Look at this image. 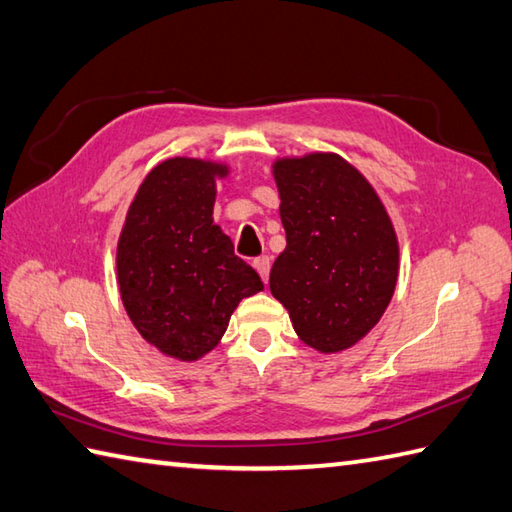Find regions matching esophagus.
<instances>
[{"label":"esophagus","mask_w":512,"mask_h":512,"mask_svg":"<svg viewBox=\"0 0 512 512\" xmlns=\"http://www.w3.org/2000/svg\"><path fill=\"white\" fill-rule=\"evenodd\" d=\"M254 267H256V271L260 274V278H263V283H267V278H269V269H271L269 256H260V258H256V260H254Z\"/></svg>","instance_id":"1"}]
</instances>
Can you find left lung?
<instances>
[{"label": "left lung", "mask_w": 512, "mask_h": 512, "mask_svg": "<svg viewBox=\"0 0 512 512\" xmlns=\"http://www.w3.org/2000/svg\"><path fill=\"white\" fill-rule=\"evenodd\" d=\"M274 179L287 247L271 267V294L311 349H349L378 325L398 283L391 218L371 183L333 152L278 159Z\"/></svg>", "instance_id": "left-lung-1"}]
</instances>
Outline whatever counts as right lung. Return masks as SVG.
Masks as SVG:
<instances>
[{"instance_id":"right-lung-1","label":"right lung","mask_w":512,"mask_h":512,"mask_svg":"<svg viewBox=\"0 0 512 512\" xmlns=\"http://www.w3.org/2000/svg\"><path fill=\"white\" fill-rule=\"evenodd\" d=\"M225 163L174 156L145 176L117 245L123 307L165 356L192 362L210 353L243 298L263 280L214 225L216 179Z\"/></svg>"}]
</instances>
